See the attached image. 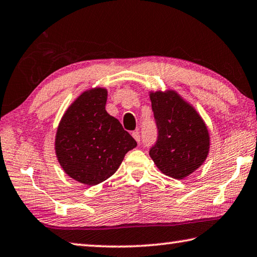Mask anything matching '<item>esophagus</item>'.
<instances>
[{
    "instance_id": "obj_1",
    "label": "esophagus",
    "mask_w": 257,
    "mask_h": 257,
    "mask_svg": "<svg viewBox=\"0 0 257 257\" xmlns=\"http://www.w3.org/2000/svg\"><path fill=\"white\" fill-rule=\"evenodd\" d=\"M132 135H133V137L135 138V141H136L137 143L141 142V134H139L138 130H136V132H134Z\"/></svg>"
}]
</instances>
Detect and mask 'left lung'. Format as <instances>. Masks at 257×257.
<instances>
[{
	"instance_id": "1",
	"label": "left lung",
	"mask_w": 257,
	"mask_h": 257,
	"mask_svg": "<svg viewBox=\"0 0 257 257\" xmlns=\"http://www.w3.org/2000/svg\"><path fill=\"white\" fill-rule=\"evenodd\" d=\"M158 141L150 156L159 170L184 179L201 167L210 151V135L197 111L175 90L151 92Z\"/></svg>"
}]
</instances>
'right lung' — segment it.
<instances>
[{"mask_svg": "<svg viewBox=\"0 0 257 257\" xmlns=\"http://www.w3.org/2000/svg\"><path fill=\"white\" fill-rule=\"evenodd\" d=\"M107 90L92 88L76 98L61 119L55 153L69 177L95 186L118 170L137 143L105 110Z\"/></svg>", "mask_w": 257, "mask_h": 257, "instance_id": "right-lung-1", "label": "right lung"}]
</instances>
